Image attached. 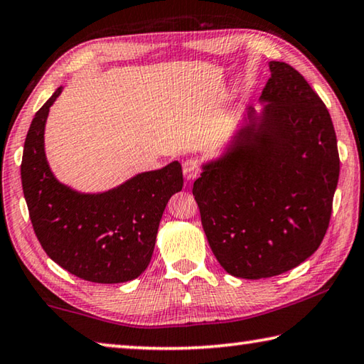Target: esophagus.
Returning <instances> with one entry per match:
<instances>
[{"label":"esophagus","instance_id":"34e87169","mask_svg":"<svg viewBox=\"0 0 364 364\" xmlns=\"http://www.w3.org/2000/svg\"><path fill=\"white\" fill-rule=\"evenodd\" d=\"M183 173L186 180H196L197 176L200 173V165L197 162L196 159H188L186 162L183 164Z\"/></svg>","mask_w":364,"mask_h":364}]
</instances>
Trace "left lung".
Listing matches in <instances>:
<instances>
[{"label": "left lung", "instance_id": "1", "mask_svg": "<svg viewBox=\"0 0 364 364\" xmlns=\"http://www.w3.org/2000/svg\"><path fill=\"white\" fill-rule=\"evenodd\" d=\"M268 65L262 110L245 107L193 188L213 255L226 273L244 279L278 276L315 254L341 170L324 102L294 67Z\"/></svg>", "mask_w": 364, "mask_h": 364}]
</instances>
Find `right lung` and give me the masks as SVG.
Segmentation results:
<instances>
[{
    "instance_id": "add662e5",
    "label": "right lung",
    "mask_w": 364,
    "mask_h": 364,
    "mask_svg": "<svg viewBox=\"0 0 364 364\" xmlns=\"http://www.w3.org/2000/svg\"><path fill=\"white\" fill-rule=\"evenodd\" d=\"M54 91L28 128L21 165L23 197L36 237L48 257L85 281L127 282L151 262L170 197L183 188L181 164L143 171L104 193H80L49 167L45 128Z\"/></svg>"
}]
</instances>
